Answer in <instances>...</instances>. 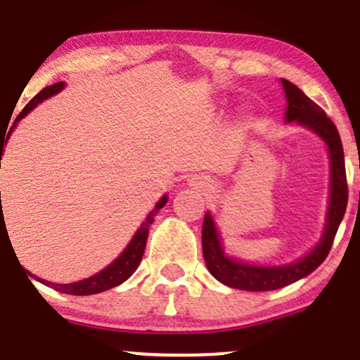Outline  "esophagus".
Returning <instances> with one entry per match:
<instances>
[{
  "label": "esophagus",
  "instance_id": "esophagus-1",
  "mask_svg": "<svg viewBox=\"0 0 360 360\" xmlns=\"http://www.w3.org/2000/svg\"><path fill=\"white\" fill-rule=\"evenodd\" d=\"M191 183H193V186H195V188H198V190H200V191H207V186H205V184L202 183V181H197V179H195V181H191Z\"/></svg>",
  "mask_w": 360,
  "mask_h": 360
}]
</instances>
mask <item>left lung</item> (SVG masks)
<instances>
[{"instance_id":"8db88e82","label":"left lung","mask_w":360,"mask_h":360,"mask_svg":"<svg viewBox=\"0 0 360 360\" xmlns=\"http://www.w3.org/2000/svg\"><path fill=\"white\" fill-rule=\"evenodd\" d=\"M285 92V123H296L311 130L328 146L329 155V198L326 210V223L321 238L303 257L285 264H256L228 256L221 242L219 230L212 214L207 210L202 226L203 259L210 275L221 284L242 291H275L308 277L317 270L331 250L335 235L345 216L348 202L347 174H345L343 146L335 123L324 111L308 99L296 85L288 79H281Z\"/></svg>"}]
</instances>
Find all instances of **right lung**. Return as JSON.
I'll return each mask as SVG.
<instances>
[{"label":"right lung","instance_id":"add662e5","mask_svg":"<svg viewBox=\"0 0 360 360\" xmlns=\"http://www.w3.org/2000/svg\"><path fill=\"white\" fill-rule=\"evenodd\" d=\"M64 86H66V83L57 82V83H53V85L45 86V89H43L41 92L38 94V96H34L31 101H29L27 106L24 108L22 112H20V115L15 118V122H13V125H12V129H10L6 139H5V137L1 139V143H0V167H1V155L5 153V146H3V143H6V141H8L10 134L13 132V129L17 127V123H19L20 120L24 118V116H27L29 112H31L36 106H38V104H41L43 101L50 99V97H53V96H57L60 90H64ZM167 200H169V197H167V195H163V197L157 202L155 209L151 210V212L146 216V219L141 223L139 230L134 233L132 240L127 244V248L122 250V254H120V256L116 257L112 263L108 264L106 268H103V270L97 271L96 275H92V277L83 278V281H78V282H71V284H56V282H49V281H45V278H39V277H36V275L29 274V271H27L29 277H32L34 281L41 282V284L49 285V288L56 289V291L64 292V294H72V296H89V294L103 292V291H108V289H111V288H116V285L123 284V282H125L127 278H129L130 275H132L134 271L137 270V266H139L141 259H143L144 249H146V240H148V233H150V226L153 224L155 216H157L158 210L162 209L163 205H165ZM31 284H32V282H31Z\"/></svg>","mask_w":360,"mask_h":360}]
</instances>
